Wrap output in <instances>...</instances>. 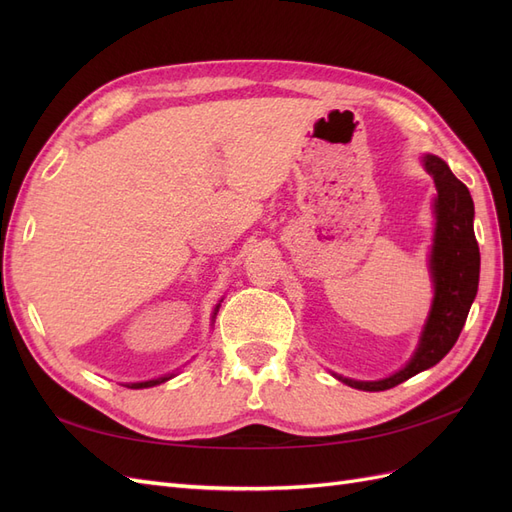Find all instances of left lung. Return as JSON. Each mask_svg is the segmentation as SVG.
<instances>
[{
	"mask_svg": "<svg viewBox=\"0 0 512 512\" xmlns=\"http://www.w3.org/2000/svg\"><path fill=\"white\" fill-rule=\"evenodd\" d=\"M427 173L438 190L436 200V239L431 252V273L436 284V299L425 331L412 361L391 378L378 382H356L337 376L361 391H386L416 376L418 371L440 363L457 342L466 324L470 305L478 290L480 252L474 237V203L466 183H461L440 158L423 160Z\"/></svg>",
	"mask_w": 512,
	"mask_h": 512,
	"instance_id": "obj_1",
	"label": "left lung"
}]
</instances>
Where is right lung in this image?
<instances>
[{"label":"right lung","instance_id":"obj_1","mask_svg":"<svg viewBox=\"0 0 512 512\" xmlns=\"http://www.w3.org/2000/svg\"><path fill=\"white\" fill-rule=\"evenodd\" d=\"M168 378L164 376V378H158V380H147V382H134V384H128L130 389H147V386H156V384H160V382H166Z\"/></svg>","mask_w":512,"mask_h":512}]
</instances>
